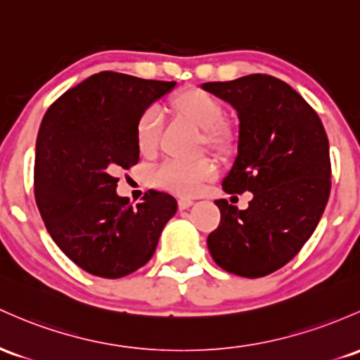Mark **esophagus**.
<instances>
[{
  "instance_id": "esophagus-1",
  "label": "esophagus",
  "mask_w": 360,
  "mask_h": 360,
  "mask_svg": "<svg viewBox=\"0 0 360 360\" xmlns=\"http://www.w3.org/2000/svg\"><path fill=\"white\" fill-rule=\"evenodd\" d=\"M177 205H179V210H188L189 207H193V201L189 198H181L177 201Z\"/></svg>"
}]
</instances>
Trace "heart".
Instances as JSON below:
<instances>
[{"label": "heart", "instance_id": "1", "mask_svg": "<svg viewBox=\"0 0 360 360\" xmlns=\"http://www.w3.org/2000/svg\"><path fill=\"white\" fill-rule=\"evenodd\" d=\"M171 109L184 121L191 122L201 131V141L208 148L227 152L234 147L236 135L229 126H224V105L213 94L200 86H186L174 94ZM159 110L150 108L141 112L135 126V143L141 155L155 152L159 141ZM215 174V165L208 159L195 162L169 160L153 172L155 186L177 195H195L203 183Z\"/></svg>", "mask_w": 360, "mask_h": 360}]
</instances>
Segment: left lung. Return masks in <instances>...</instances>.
<instances>
[{"instance_id":"obj_1","label":"left lung","mask_w":360,"mask_h":360,"mask_svg":"<svg viewBox=\"0 0 360 360\" xmlns=\"http://www.w3.org/2000/svg\"><path fill=\"white\" fill-rule=\"evenodd\" d=\"M201 89L238 112V155L225 193L250 191L246 210L217 200L220 225L208 236L213 262L258 278L289 263L313 236L331 188L330 147L321 120L285 82L248 75Z\"/></svg>"}]
</instances>
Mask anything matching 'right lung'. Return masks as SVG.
I'll use <instances>...</instances> for the list:
<instances>
[{"label":"right lung","mask_w":360,"mask_h":360,"mask_svg":"<svg viewBox=\"0 0 360 360\" xmlns=\"http://www.w3.org/2000/svg\"><path fill=\"white\" fill-rule=\"evenodd\" d=\"M174 86L102 71L63 94L41 122L35 201L59 250L89 274L121 278L143 266L177 210L171 195L153 189L133 208L114 177L140 160L138 117Z\"/></svg>","instance_id":"1"}]
</instances>
